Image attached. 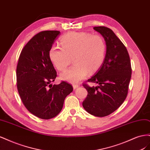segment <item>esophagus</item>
I'll list each match as a JSON object with an SVG mask.
<instances>
[{"mask_svg":"<svg viewBox=\"0 0 150 150\" xmlns=\"http://www.w3.org/2000/svg\"><path fill=\"white\" fill-rule=\"evenodd\" d=\"M72 87H73V89H76V88H78V85H77V84H73V85H72Z\"/></svg>","mask_w":150,"mask_h":150,"instance_id":"34e87169","label":"esophagus"}]
</instances>
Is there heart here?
<instances>
[{"instance_id":"1","label":"heart","mask_w":150,"mask_h":150,"mask_svg":"<svg viewBox=\"0 0 150 150\" xmlns=\"http://www.w3.org/2000/svg\"><path fill=\"white\" fill-rule=\"evenodd\" d=\"M62 48L52 47L50 59L59 71L65 70L73 58L74 66L61 74V80L72 84L79 83L89 72L96 71L101 66L106 52V43L99 35L86 33H70L61 38Z\"/></svg>"}]
</instances>
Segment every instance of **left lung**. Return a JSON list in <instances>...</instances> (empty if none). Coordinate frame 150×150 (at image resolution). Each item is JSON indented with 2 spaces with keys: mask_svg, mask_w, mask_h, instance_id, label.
<instances>
[{
  "mask_svg": "<svg viewBox=\"0 0 150 150\" xmlns=\"http://www.w3.org/2000/svg\"><path fill=\"white\" fill-rule=\"evenodd\" d=\"M93 29L104 38L106 52L101 66L87 81L97 86L83 84L88 96L83 106L89 114L104 117L116 111L125 100L131 76V62L125 45L111 29L104 26Z\"/></svg>",
  "mask_w": 150,
  "mask_h": 150,
  "instance_id": "1",
  "label": "left lung"
}]
</instances>
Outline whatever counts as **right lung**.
I'll return each mask as SVG.
<instances>
[{
	"instance_id": "right-lung-1",
	"label": "right lung",
	"mask_w": 150,
	"mask_h": 150,
	"mask_svg": "<svg viewBox=\"0 0 150 150\" xmlns=\"http://www.w3.org/2000/svg\"><path fill=\"white\" fill-rule=\"evenodd\" d=\"M60 33L46 30L35 35L22 50L17 66V87L21 100L29 112L43 120L56 116L73 90L64 81L51 84L57 73L49 52Z\"/></svg>"
}]
</instances>
